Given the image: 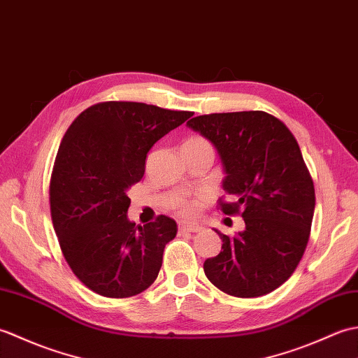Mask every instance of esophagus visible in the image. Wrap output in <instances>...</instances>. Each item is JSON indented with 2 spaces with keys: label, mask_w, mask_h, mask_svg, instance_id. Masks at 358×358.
Listing matches in <instances>:
<instances>
[{
  "label": "esophagus",
  "mask_w": 358,
  "mask_h": 358,
  "mask_svg": "<svg viewBox=\"0 0 358 358\" xmlns=\"http://www.w3.org/2000/svg\"><path fill=\"white\" fill-rule=\"evenodd\" d=\"M199 231H200V226L186 224V223L178 224V232H180V234H185V232H199Z\"/></svg>",
  "instance_id": "34e87169"
}]
</instances>
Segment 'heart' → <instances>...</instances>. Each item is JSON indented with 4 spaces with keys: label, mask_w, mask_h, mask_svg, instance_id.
<instances>
[{
    "label": "heart",
    "mask_w": 358,
    "mask_h": 358,
    "mask_svg": "<svg viewBox=\"0 0 358 358\" xmlns=\"http://www.w3.org/2000/svg\"><path fill=\"white\" fill-rule=\"evenodd\" d=\"M181 149H187V150H209V152H212V154H214L212 144L206 138H203V136H199V135L187 138L183 143V148H181ZM171 206L180 215L192 217V215H195V212L199 210V201L194 200V199H189V196H186V195H180V196H177V199H173Z\"/></svg>",
    "instance_id": "b5f03b06"
}]
</instances>
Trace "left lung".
Here are the masks:
<instances>
[{"label":"left lung","instance_id":"left-lung-1","mask_svg":"<svg viewBox=\"0 0 358 358\" xmlns=\"http://www.w3.org/2000/svg\"><path fill=\"white\" fill-rule=\"evenodd\" d=\"M187 126L214 144L223 163L231 201L220 200V209L246 224L234 237L215 231L223 250L204 262V273L240 299L275 291L305 254L314 217V181L299 143L263 110L200 115Z\"/></svg>","mask_w":358,"mask_h":358}]
</instances>
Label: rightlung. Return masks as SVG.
<instances>
[{
    "mask_svg": "<svg viewBox=\"0 0 358 358\" xmlns=\"http://www.w3.org/2000/svg\"><path fill=\"white\" fill-rule=\"evenodd\" d=\"M194 115L134 101L90 106L59 144L50 177V215L67 264L109 299L143 292L158 277L175 220L129 222L127 189L143 178L148 152Z\"/></svg>",
    "mask_w": 358,
    "mask_h": 358,
    "instance_id": "1",
    "label": "right lung"
}]
</instances>
